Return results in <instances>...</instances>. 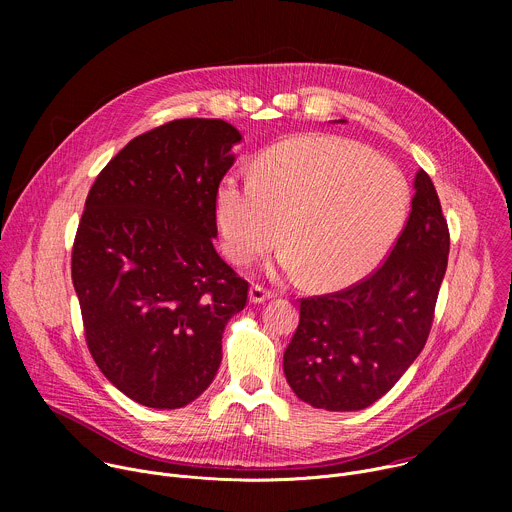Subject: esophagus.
I'll return each mask as SVG.
<instances>
[{
	"label": "esophagus",
	"mask_w": 512,
	"mask_h": 512,
	"mask_svg": "<svg viewBox=\"0 0 512 512\" xmlns=\"http://www.w3.org/2000/svg\"><path fill=\"white\" fill-rule=\"evenodd\" d=\"M271 298H273V291L267 289V287H263V285H253L251 291H249V300H251L253 304H261V302H267V300H271Z\"/></svg>",
	"instance_id": "34e87169"
}]
</instances>
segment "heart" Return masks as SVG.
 <instances>
[{
    "instance_id": "b5f03b06",
    "label": "heart",
    "mask_w": 512,
    "mask_h": 512,
    "mask_svg": "<svg viewBox=\"0 0 512 512\" xmlns=\"http://www.w3.org/2000/svg\"><path fill=\"white\" fill-rule=\"evenodd\" d=\"M409 204L403 174L358 143L306 135L263 152L251 180L229 174L216 190V223L233 263H249L281 237L279 263L316 289L371 273L397 239Z\"/></svg>"
}]
</instances>
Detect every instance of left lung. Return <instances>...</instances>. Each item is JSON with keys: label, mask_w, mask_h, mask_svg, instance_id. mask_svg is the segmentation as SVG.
I'll use <instances>...</instances> for the list:
<instances>
[{"label": "left lung", "mask_w": 512, "mask_h": 512, "mask_svg": "<svg viewBox=\"0 0 512 512\" xmlns=\"http://www.w3.org/2000/svg\"><path fill=\"white\" fill-rule=\"evenodd\" d=\"M413 188L409 218L385 263L342 291L300 302L283 373L312 407L358 411L373 405L427 342L448 267L450 231L423 170Z\"/></svg>", "instance_id": "left-lung-1"}]
</instances>
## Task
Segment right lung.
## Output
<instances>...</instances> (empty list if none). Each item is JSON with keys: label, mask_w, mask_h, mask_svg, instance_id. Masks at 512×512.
I'll return each mask as SVG.
<instances>
[{"label": "right lung", "mask_w": 512, "mask_h": 512, "mask_svg": "<svg viewBox=\"0 0 512 512\" xmlns=\"http://www.w3.org/2000/svg\"><path fill=\"white\" fill-rule=\"evenodd\" d=\"M241 133L176 119L137 135L97 176L72 245V283L101 373L154 409L192 403L223 360L249 283L218 257L216 190Z\"/></svg>", "instance_id": "1"}]
</instances>
